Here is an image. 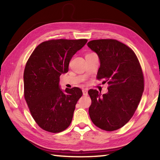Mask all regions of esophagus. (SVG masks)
I'll return each mask as SVG.
<instances>
[{"instance_id":"34e87169","label":"esophagus","mask_w":160,"mask_h":160,"mask_svg":"<svg viewBox=\"0 0 160 160\" xmlns=\"http://www.w3.org/2000/svg\"><path fill=\"white\" fill-rule=\"evenodd\" d=\"M82 93L84 96H87L88 95V89H82Z\"/></svg>"}]
</instances>
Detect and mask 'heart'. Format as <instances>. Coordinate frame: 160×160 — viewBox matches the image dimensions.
I'll return each mask as SVG.
<instances>
[{
    "mask_svg": "<svg viewBox=\"0 0 160 160\" xmlns=\"http://www.w3.org/2000/svg\"><path fill=\"white\" fill-rule=\"evenodd\" d=\"M89 54H90V53H89Z\"/></svg>",
    "mask_w": 160,
    "mask_h": 160,
    "instance_id": "b5f03b06",
    "label": "heart"
}]
</instances>
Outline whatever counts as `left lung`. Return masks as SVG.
<instances>
[{
	"instance_id": "8db88e82",
	"label": "left lung",
	"mask_w": 160,
	"mask_h": 160,
	"mask_svg": "<svg viewBox=\"0 0 160 160\" xmlns=\"http://www.w3.org/2000/svg\"><path fill=\"white\" fill-rule=\"evenodd\" d=\"M87 46L99 58L97 78L108 84L107 93L96 89L88 92L89 116L96 127L115 131L130 120L140 103L144 91L140 64L133 51L116 40H94Z\"/></svg>"
}]
</instances>
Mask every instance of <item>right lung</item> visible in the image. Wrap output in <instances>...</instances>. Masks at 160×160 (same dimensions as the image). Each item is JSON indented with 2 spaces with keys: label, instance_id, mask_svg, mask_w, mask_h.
I'll list each match as a JSON object with an SVG mask.
<instances>
[{
  "label": "right lung",
  "instance_id": "obj_1",
  "mask_svg": "<svg viewBox=\"0 0 160 160\" xmlns=\"http://www.w3.org/2000/svg\"><path fill=\"white\" fill-rule=\"evenodd\" d=\"M87 39L51 40L36 47L24 71V96L39 127L51 132L69 127L82 91L78 87L62 90L60 76L68 72L71 58Z\"/></svg>",
  "mask_w": 160,
  "mask_h": 160
}]
</instances>
